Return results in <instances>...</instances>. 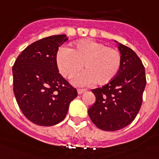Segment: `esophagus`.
<instances>
[{
    "mask_svg": "<svg viewBox=\"0 0 159 159\" xmlns=\"http://www.w3.org/2000/svg\"><path fill=\"white\" fill-rule=\"evenodd\" d=\"M77 91H78V94H80H80H83L84 92H85V91H86V90H85V89H78V90H77Z\"/></svg>",
    "mask_w": 159,
    "mask_h": 159,
    "instance_id": "esophagus-1",
    "label": "esophagus"
}]
</instances>
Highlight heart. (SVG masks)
Instances as JSON below:
<instances>
[{
  "mask_svg": "<svg viewBox=\"0 0 159 159\" xmlns=\"http://www.w3.org/2000/svg\"><path fill=\"white\" fill-rule=\"evenodd\" d=\"M56 64L60 74L69 78L80 70L72 82L84 86L96 82L105 84L113 80L121 66V54L119 51L107 47L92 40H80L71 49L61 47L56 54Z\"/></svg>",
  "mask_w": 159,
  "mask_h": 159,
  "instance_id": "heart-1",
  "label": "heart"
}]
</instances>
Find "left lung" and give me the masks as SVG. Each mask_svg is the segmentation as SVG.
<instances>
[{"mask_svg": "<svg viewBox=\"0 0 159 159\" xmlns=\"http://www.w3.org/2000/svg\"><path fill=\"white\" fill-rule=\"evenodd\" d=\"M119 45L121 53L119 73L109 83L91 90L96 102L88 110L94 125L106 131L121 129L135 119L147 84L141 59L129 47Z\"/></svg>", "mask_w": 159, "mask_h": 159, "instance_id": "1", "label": "left lung"}]
</instances>
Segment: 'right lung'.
Segmentation results:
<instances>
[{"label": "right lung", "mask_w": 159, "mask_h": 159, "mask_svg": "<svg viewBox=\"0 0 159 159\" xmlns=\"http://www.w3.org/2000/svg\"><path fill=\"white\" fill-rule=\"evenodd\" d=\"M66 40L65 34L37 40L21 52L12 66L16 101L24 116L37 125L62 121L78 95L56 64L57 52Z\"/></svg>", "instance_id": "1"}]
</instances>
